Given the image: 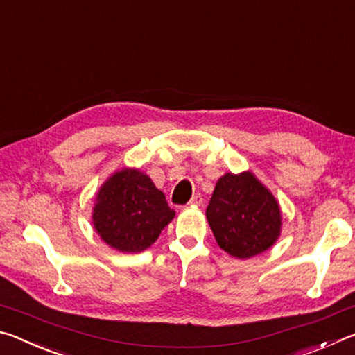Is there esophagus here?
Instances as JSON below:
<instances>
[{
	"instance_id": "1",
	"label": "esophagus",
	"mask_w": 355,
	"mask_h": 355,
	"mask_svg": "<svg viewBox=\"0 0 355 355\" xmlns=\"http://www.w3.org/2000/svg\"><path fill=\"white\" fill-rule=\"evenodd\" d=\"M202 203H203V199H202L200 194L192 196V199L189 200V205H191V207H200Z\"/></svg>"
}]
</instances>
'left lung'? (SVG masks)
<instances>
[{
  "mask_svg": "<svg viewBox=\"0 0 355 355\" xmlns=\"http://www.w3.org/2000/svg\"><path fill=\"white\" fill-rule=\"evenodd\" d=\"M207 219L219 248L241 260L268 250L282 228L279 202L252 172L218 180Z\"/></svg>",
  "mask_w": 355,
  "mask_h": 355,
  "instance_id": "8db88e82",
  "label": "left lung"
}]
</instances>
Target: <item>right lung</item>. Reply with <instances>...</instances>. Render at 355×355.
I'll list each match as a JSON object with an SVG mask.
<instances>
[{
	"instance_id": "add662e5",
	"label": "right lung",
	"mask_w": 355,
	"mask_h": 355,
	"mask_svg": "<svg viewBox=\"0 0 355 355\" xmlns=\"http://www.w3.org/2000/svg\"><path fill=\"white\" fill-rule=\"evenodd\" d=\"M166 197L146 173L122 169L101 184L95 197L94 227L110 248L142 252L173 219Z\"/></svg>"
}]
</instances>
